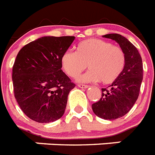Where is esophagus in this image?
Masks as SVG:
<instances>
[{
    "instance_id": "esophagus-1",
    "label": "esophagus",
    "mask_w": 155,
    "mask_h": 155,
    "mask_svg": "<svg viewBox=\"0 0 155 155\" xmlns=\"http://www.w3.org/2000/svg\"><path fill=\"white\" fill-rule=\"evenodd\" d=\"M78 86L79 88H81V89H87V88H89V85H83V84H79V85H78Z\"/></svg>"
}]
</instances>
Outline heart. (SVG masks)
Segmentation results:
<instances>
[{
  "label": "heart",
  "instance_id": "1",
  "mask_svg": "<svg viewBox=\"0 0 155 155\" xmlns=\"http://www.w3.org/2000/svg\"><path fill=\"white\" fill-rule=\"evenodd\" d=\"M61 63L66 74L73 78L79 76L88 66L89 70L78 80L83 82L101 81L107 85L121 75L126 65V54L120 47L108 41L89 39L77 46L76 52H64Z\"/></svg>",
  "mask_w": 155,
  "mask_h": 155
}]
</instances>
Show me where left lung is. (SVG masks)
<instances>
[{"instance_id":"1","label":"left lung","mask_w":155,"mask_h":155,"mask_svg":"<svg viewBox=\"0 0 155 155\" xmlns=\"http://www.w3.org/2000/svg\"><path fill=\"white\" fill-rule=\"evenodd\" d=\"M103 37L116 41L126 54V65L120 76L107 89H101V98L92 104L96 116L112 120L126 115L137 101L143 68L137 48L128 39L119 34H107Z\"/></svg>"}]
</instances>
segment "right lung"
Wrapping results in <instances>:
<instances>
[{
	"label": "right lung",
	"mask_w": 155,
	"mask_h": 155,
	"mask_svg": "<svg viewBox=\"0 0 155 155\" xmlns=\"http://www.w3.org/2000/svg\"><path fill=\"white\" fill-rule=\"evenodd\" d=\"M74 36H44L21 48L12 67L14 96L24 113L38 123L63 116L75 87L62 70L61 58Z\"/></svg>",
	"instance_id": "obj_1"
}]
</instances>
